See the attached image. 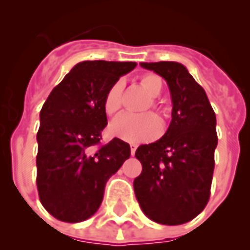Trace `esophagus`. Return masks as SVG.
I'll return each instance as SVG.
<instances>
[{
	"label": "esophagus",
	"instance_id": "34e87169",
	"mask_svg": "<svg viewBox=\"0 0 250 250\" xmlns=\"http://www.w3.org/2000/svg\"><path fill=\"white\" fill-rule=\"evenodd\" d=\"M130 151H131V155L135 154V151H136V146H135V144H131V146H130Z\"/></svg>",
	"mask_w": 250,
	"mask_h": 250
}]
</instances>
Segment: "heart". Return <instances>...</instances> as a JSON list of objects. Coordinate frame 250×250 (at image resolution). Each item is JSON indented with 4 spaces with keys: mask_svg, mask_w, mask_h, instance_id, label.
I'll use <instances>...</instances> for the list:
<instances>
[{
    "mask_svg": "<svg viewBox=\"0 0 250 250\" xmlns=\"http://www.w3.org/2000/svg\"><path fill=\"white\" fill-rule=\"evenodd\" d=\"M140 86L146 89L150 97V107L158 108V104L154 101L155 97L161 95L163 89L162 78L157 74L146 73L139 78ZM121 93H123V82H115L104 97V110L110 116L115 115L121 107ZM111 133L129 143H140L150 140L159 135L162 131V123L155 115L146 114H129L124 112L119 115L110 126Z\"/></svg>",
    "mask_w": 250,
    "mask_h": 250,
    "instance_id": "1",
    "label": "heart"
}]
</instances>
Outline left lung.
<instances>
[{"label": "left lung", "mask_w": 250, "mask_h": 250, "mask_svg": "<svg viewBox=\"0 0 250 250\" xmlns=\"http://www.w3.org/2000/svg\"><path fill=\"white\" fill-rule=\"evenodd\" d=\"M167 81L172 121L161 139L136 149L143 170L134 191L143 212L158 224L180 225L208 205L217 146L216 116L205 89L177 62L140 63Z\"/></svg>", "instance_id": "1"}]
</instances>
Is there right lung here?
Masks as SVG:
<instances>
[{"mask_svg": "<svg viewBox=\"0 0 250 250\" xmlns=\"http://www.w3.org/2000/svg\"><path fill=\"white\" fill-rule=\"evenodd\" d=\"M135 62L86 61L76 64L50 92L36 135V186L49 214L81 223L99 210L106 182L130 157L119 138L101 146L107 125L104 97Z\"/></svg>", "mask_w": 250, "mask_h": 250, "instance_id": "1", "label": "right lung"}]
</instances>
